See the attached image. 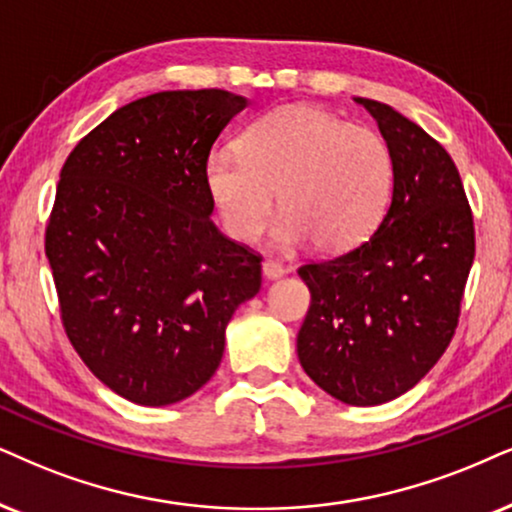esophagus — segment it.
I'll use <instances>...</instances> for the list:
<instances>
[{"instance_id":"obj_1","label":"esophagus","mask_w":512,"mask_h":512,"mask_svg":"<svg viewBox=\"0 0 512 512\" xmlns=\"http://www.w3.org/2000/svg\"><path fill=\"white\" fill-rule=\"evenodd\" d=\"M262 271H264V276H267V278H278V276L286 274V267H283V264L278 260H264Z\"/></svg>"}]
</instances>
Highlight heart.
<instances>
[{
	"mask_svg": "<svg viewBox=\"0 0 512 512\" xmlns=\"http://www.w3.org/2000/svg\"><path fill=\"white\" fill-rule=\"evenodd\" d=\"M390 146L371 127L316 106H283L250 122L238 155L212 153L205 186L236 241H255L278 196L281 248L307 241L340 252L364 241L390 203Z\"/></svg>",
	"mask_w": 512,
	"mask_h": 512,
	"instance_id": "heart-1",
	"label": "heart"
}]
</instances>
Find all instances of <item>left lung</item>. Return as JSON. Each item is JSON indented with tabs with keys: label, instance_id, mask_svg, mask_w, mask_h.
<instances>
[{
	"label": "left lung",
	"instance_id": "obj_1",
	"mask_svg": "<svg viewBox=\"0 0 512 512\" xmlns=\"http://www.w3.org/2000/svg\"><path fill=\"white\" fill-rule=\"evenodd\" d=\"M357 103L390 146L392 200L368 241L297 269L312 293L297 357L331 397L375 406L409 392L454 338L475 224L444 146L385 103Z\"/></svg>",
	"mask_w": 512,
	"mask_h": 512
}]
</instances>
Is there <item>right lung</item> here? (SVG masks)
Instances as JSON below:
<instances>
[{"label": "right lung", "instance_id": "right-lung-1", "mask_svg": "<svg viewBox=\"0 0 512 512\" xmlns=\"http://www.w3.org/2000/svg\"><path fill=\"white\" fill-rule=\"evenodd\" d=\"M181 89L115 111L70 151L44 252L70 345L141 406L191 397L217 371L226 323L262 288V255L212 224L205 163L245 108Z\"/></svg>", "mask_w": 512, "mask_h": 512}]
</instances>
